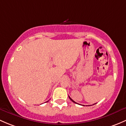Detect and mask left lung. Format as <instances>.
I'll list each match as a JSON object with an SVG mask.
<instances>
[{"instance_id": "left-lung-1", "label": "left lung", "mask_w": 126, "mask_h": 126, "mask_svg": "<svg viewBox=\"0 0 126 126\" xmlns=\"http://www.w3.org/2000/svg\"><path fill=\"white\" fill-rule=\"evenodd\" d=\"M68 97H69V98H70V100H71V101H72V102H75V103H76V104H78V103H77V102H75V101H73V99H72V98H70V96H68ZM95 104H96V103H95ZM94 104H93V105H94Z\"/></svg>"}]
</instances>
